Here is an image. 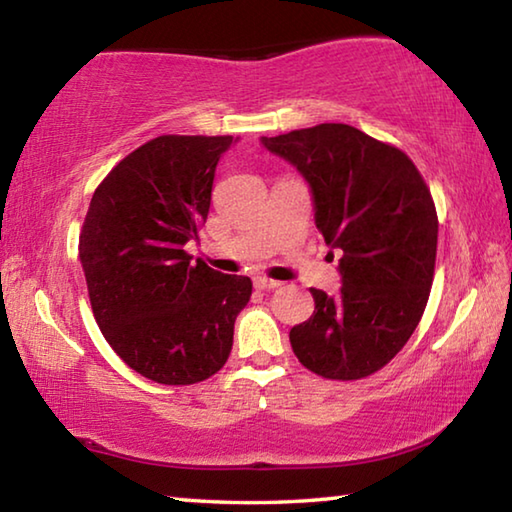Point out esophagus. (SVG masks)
Masks as SVG:
<instances>
[{
	"instance_id": "1",
	"label": "esophagus",
	"mask_w": 512,
	"mask_h": 512,
	"mask_svg": "<svg viewBox=\"0 0 512 512\" xmlns=\"http://www.w3.org/2000/svg\"><path fill=\"white\" fill-rule=\"evenodd\" d=\"M280 284H282V282H277V280H268V277H262V275L255 277V287H257V289H262V291L277 289V287H280Z\"/></svg>"
}]
</instances>
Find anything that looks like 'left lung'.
Wrapping results in <instances>:
<instances>
[{"label":"left lung","instance_id":"left-lung-1","mask_svg":"<svg viewBox=\"0 0 512 512\" xmlns=\"http://www.w3.org/2000/svg\"><path fill=\"white\" fill-rule=\"evenodd\" d=\"M262 144L307 180L316 228L343 253L341 291L311 289L314 314L291 327V348L325 379L368 377L404 348L427 307L438 246L429 189L409 155L348 124Z\"/></svg>","mask_w":512,"mask_h":512}]
</instances>
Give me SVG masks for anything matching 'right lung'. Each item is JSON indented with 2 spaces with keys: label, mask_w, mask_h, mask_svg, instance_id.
<instances>
[{
  "label": "right lung",
  "mask_w": 512,
  "mask_h": 512,
  "mask_svg": "<svg viewBox=\"0 0 512 512\" xmlns=\"http://www.w3.org/2000/svg\"><path fill=\"white\" fill-rule=\"evenodd\" d=\"M230 135H162L126 155L97 187L79 259L110 348L142 377L187 386L212 377L232 350L253 282L185 253L212 203Z\"/></svg>",
  "instance_id": "1"
}]
</instances>
